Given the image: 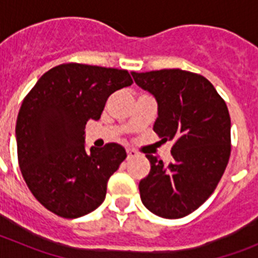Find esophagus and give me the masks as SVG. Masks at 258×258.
Segmentation results:
<instances>
[{
	"label": "esophagus",
	"mask_w": 258,
	"mask_h": 258,
	"mask_svg": "<svg viewBox=\"0 0 258 258\" xmlns=\"http://www.w3.org/2000/svg\"><path fill=\"white\" fill-rule=\"evenodd\" d=\"M126 154H127V159H133V157L138 156V152L134 151V150H132V149H127Z\"/></svg>",
	"instance_id": "obj_1"
}]
</instances>
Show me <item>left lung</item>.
I'll return each instance as SVG.
<instances>
[{"label": "left lung", "mask_w": 258, "mask_h": 258, "mask_svg": "<svg viewBox=\"0 0 258 258\" xmlns=\"http://www.w3.org/2000/svg\"><path fill=\"white\" fill-rule=\"evenodd\" d=\"M154 94L159 117L154 132L173 141L169 163L146 155L149 175L140 182L142 203L164 218L197 211L217 187L231 152V120L223 98L202 75L174 70L132 72Z\"/></svg>", "instance_id": "left-lung-1"}]
</instances>
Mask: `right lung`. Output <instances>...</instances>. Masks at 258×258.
<instances>
[{
  "mask_svg": "<svg viewBox=\"0 0 258 258\" xmlns=\"http://www.w3.org/2000/svg\"><path fill=\"white\" fill-rule=\"evenodd\" d=\"M133 84L126 70L66 63L40 77L18 113V163L27 186L63 218L90 213L103 203L107 182L126 157L120 145H84L85 125L101 117L107 98Z\"/></svg>",
  "mask_w": 258,
  "mask_h": 258,
  "instance_id": "right-lung-1",
  "label": "right lung"
}]
</instances>
